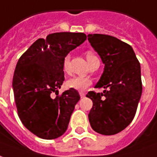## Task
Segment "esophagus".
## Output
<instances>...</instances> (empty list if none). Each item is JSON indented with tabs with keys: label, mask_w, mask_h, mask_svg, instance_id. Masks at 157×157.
I'll list each match as a JSON object with an SVG mask.
<instances>
[{
	"label": "esophagus",
	"mask_w": 157,
	"mask_h": 157,
	"mask_svg": "<svg viewBox=\"0 0 157 157\" xmlns=\"http://www.w3.org/2000/svg\"><path fill=\"white\" fill-rule=\"evenodd\" d=\"M79 94H80V96H81L82 98L85 97V96H86V93H85V92H82V91H80V92H79Z\"/></svg>",
	"instance_id": "esophagus-1"
}]
</instances>
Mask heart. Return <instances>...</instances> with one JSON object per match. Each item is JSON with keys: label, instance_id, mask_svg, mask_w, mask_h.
I'll return each instance as SVG.
<instances>
[{"label": "heart", "instance_id": "b5f03b06", "mask_svg": "<svg viewBox=\"0 0 157 157\" xmlns=\"http://www.w3.org/2000/svg\"><path fill=\"white\" fill-rule=\"evenodd\" d=\"M86 59L89 65L92 63L94 61H99L98 57L92 52H88L86 53ZM70 64V56L67 55L64 58L63 61V70L64 71H67L69 69ZM91 84L90 79L87 77H83V76H73L69 80H67L66 82V86L69 89H73L75 90H85L86 88Z\"/></svg>", "mask_w": 157, "mask_h": 157}]
</instances>
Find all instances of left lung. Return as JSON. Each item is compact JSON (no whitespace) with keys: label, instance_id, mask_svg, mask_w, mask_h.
Returning <instances> with one entry per match:
<instances>
[{"label":"left lung","instance_id":"8db88e82","mask_svg":"<svg viewBox=\"0 0 157 157\" xmlns=\"http://www.w3.org/2000/svg\"><path fill=\"white\" fill-rule=\"evenodd\" d=\"M87 37L105 65L95 86L105 90L86 95L93 102L89 121L97 133L115 135L129 126L136 112L142 92L140 63L132 46L116 37L102 34Z\"/></svg>","mask_w":157,"mask_h":157}]
</instances>
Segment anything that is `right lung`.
<instances>
[{
	"mask_svg": "<svg viewBox=\"0 0 157 157\" xmlns=\"http://www.w3.org/2000/svg\"><path fill=\"white\" fill-rule=\"evenodd\" d=\"M86 40L84 33H52L36 40L18 60L12 82L17 112L38 137L52 140L67 131L80 95L73 89L55 99L51 94H56L65 80L64 58Z\"/></svg>",
	"mask_w": 157,
	"mask_h": 157,
	"instance_id": "1",
	"label": "right lung"
}]
</instances>
